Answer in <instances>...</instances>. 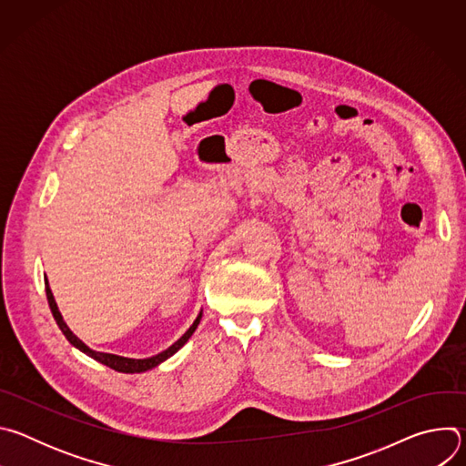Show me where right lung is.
Segmentation results:
<instances>
[{
    "mask_svg": "<svg viewBox=\"0 0 466 466\" xmlns=\"http://www.w3.org/2000/svg\"><path fill=\"white\" fill-rule=\"evenodd\" d=\"M44 284H46V297H47L51 313H53V317H55V320H56V324H58V328H60V331L66 336V339H68L76 349H79L81 352H85L86 356H90L92 360H96V361H99V363H103V365H106V367L117 370V372H125V374L146 372V370H151V369L158 367L160 363H164L167 358H171L175 352H178V350L187 343V339L193 336V331L197 329L198 322H201V319H203V309H201V311H198L197 319L193 320V324L186 329V334H184L180 339H177L169 349H166V350H162V352H158L157 356H151V358L137 360V358H125V356H117V354H108V352H97V350L90 349L88 345H85V343L74 334V331L70 329V326L64 322V319H62V315H60V311H58V306H56V302H55V297H53V293H51L47 277H44Z\"/></svg>",
    "mask_w": 466,
    "mask_h": 466,
    "instance_id": "obj_1",
    "label": "right lung"
}]
</instances>
